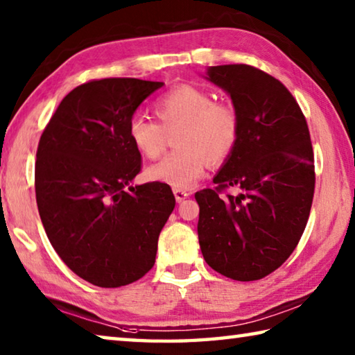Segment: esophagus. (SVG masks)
<instances>
[{"label": "esophagus", "instance_id": "1", "mask_svg": "<svg viewBox=\"0 0 355 355\" xmlns=\"http://www.w3.org/2000/svg\"><path fill=\"white\" fill-rule=\"evenodd\" d=\"M173 196H175V200L180 203V202H183L184 199H188L189 192L184 191V189H180V188H173Z\"/></svg>", "mask_w": 355, "mask_h": 355}]
</instances>
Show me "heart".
I'll return each instance as SVG.
<instances>
[{
  "label": "heart",
  "mask_w": 355,
  "mask_h": 355,
  "mask_svg": "<svg viewBox=\"0 0 355 355\" xmlns=\"http://www.w3.org/2000/svg\"><path fill=\"white\" fill-rule=\"evenodd\" d=\"M158 122L136 116L128 125V136L135 148L148 159L164 152L167 133L180 130V152L164 156L150 166L147 177L173 188H191L203 177L208 161L220 164L236 147L239 117L235 107L214 101L213 95L192 84H182L155 101Z\"/></svg>",
  "instance_id": "b5f03b06"
}]
</instances>
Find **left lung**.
Returning <instances> with one entry per match:
<instances>
[{
	"mask_svg": "<svg viewBox=\"0 0 355 355\" xmlns=\"http://www.w3.org/2000/svg\"><path fill=\"white\" fill-rule=\"evenodd\" d=\"M205 78L230 95L239 137L213 178L218 186L196 192L200 250L225 277L258 280L286 261L307 225L315 192L309 127L290 91L261 70L216 65ZM227 187L239 194L222 196Z\"/></svg>",
	"mask_w": 355,
	"mask_h": 355,
	"instance_id": "obj_1",
	"label": "left lung"
}]
</instances>
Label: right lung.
I'll use <instances>...</instances> for the list:
<instances>
[{
	"instance_id": "obj_1",
	"label": "right lung",
	"mask_w": 355,
	"mask_h": 355,
	"mask_svg": "<svg viewBox=\"0 0 355 355\" xmlns=\"http://www.w3.org/2000/svg\"><path fill=\"white\" fill-rule=\"evenodd\" d=\"M163 84L136 78L81 84L40 136L35 199L42 224L61 260L92 285L117 288L144 277L175 208L169 184H131L141 153L128 125Z\"/></svg>"
}]
</instances>
